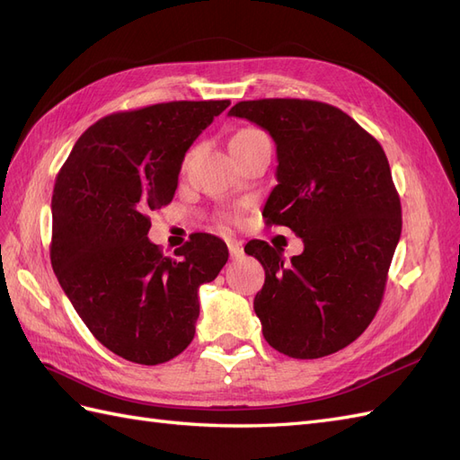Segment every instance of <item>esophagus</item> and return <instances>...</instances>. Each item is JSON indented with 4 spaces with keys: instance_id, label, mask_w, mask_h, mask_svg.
<instances>
[{
    "instance_id": "34e87169",
    "label": "esophagus",
    "mask_w": 460,
    "mask_h": 460,
    "mask_svg": "<svg viewBox=\"0 0 460 460\" xmlns=\"http://www.w3.org/2000/svg\"><path fill=\"white\" fill-rule=\"evenodd\" d=\"M228 252L232 259H240L243 255V243L238 240H228Z\"/></svg>"
}]
</instances>
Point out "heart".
<instances>
[{
    "label": "heart",
    "mask_w": 460,
    "mask_h": 460,
    "mask_svg": "<svg viewBox=\"0 0 460 460\" xmlns=\"http://www.w3.org/2000/svg\"><path fill=\"white\" fill-rule=\"evenodd\" d=\"M261 137H269V136L264 134L262 130H259V128H242V130L232 134V137H230V151L242 149V147H245L249 144L261 140Z\"/></svg>",
    "instance_id": "obj_1"
}]
</instances>
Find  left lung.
Returning a JSON list of instances; mask_svg holds the SVG:
<instances>
[{
  "instance_id": "obj_1",
  "label": "left lung",
  "mask_w": 460,
  "mask_h": 460,
  "mask_svg": "<svg viewBox=\"0 0 460 460\" xmlns=\"http://www.w3.org/2000/svg\"><path fill=\"white\" fill-rule=\"evenodd\" d=\"M276 144L278 186L264 205L269 225L294 230L303 253L252 240L264 286L253 309L270 347L294 358L336 353L380 309L401 235V201L382 146L341 109L311 100L240 102Z\"/></svg>"
}]
</instances>
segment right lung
<instances>
[{
    "label": "right lung",
    "mask_w": 460,
    "mask_h": 460,
    "mask_svg": "<svg viewBox=\"0 0 460 460\" xmlns=\"http://www.w3.org/2000/svg\"><path fill=\"white\" fill-rule=\"evenodd\" d=\"M228 105L169 102L107 115L55 178V276L93 338L130 363L161 365L186 349L198 289L228 261L211 234H191L176 257L147 238L149 213L172 201L186 151Z\"/></svg>",
    "instance_id": "right-lung-1"
}]
</instances>
